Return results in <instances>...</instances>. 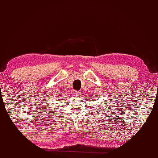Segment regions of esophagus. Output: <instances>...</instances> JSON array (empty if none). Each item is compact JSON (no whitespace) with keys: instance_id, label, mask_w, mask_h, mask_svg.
I'll return each instance as SVG.
<instances>
[{"instance_id":"obj_1","label":"esophagus","mask_w":158,"mask_h":158,"mask_svg":"<svg viewBox=\"0 0 158 158\" xmlns=\"http://www.w3.org/2000/svg\"><path fill=\"white\" fill-rule=\"evenodd\" d=\"M73 95H75V96H81V92L75 90L73 92Z\"/></svg>"}]
</instances>
